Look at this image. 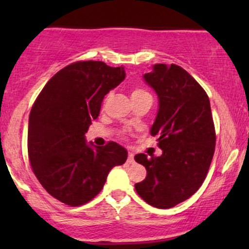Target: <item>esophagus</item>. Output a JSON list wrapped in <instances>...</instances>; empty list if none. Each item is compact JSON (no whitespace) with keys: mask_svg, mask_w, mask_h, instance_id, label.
<instances>
[{"mask_svg":"<svg viewBox=\"0 0 249 249\" xmlns=\"http://www.w3.org/2000/svg\"><path fill=\"white\" fill-rule=\"evenodd\" d=\"M127 162H128V164H133V162H134V158H133V153L132 152H128Z\"/></svg>","mask_w":249,"mask_h":249,"instance_id":"1","label":"esophagus"}]
</instances>
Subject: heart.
<instances>
[{"instance_id": "heart-1", "label": "heart", "mask_w": 249, "mask_h": 249, "mask_svg": "<svg viewBox=\"0 0 249 249\" xmlns=\"http://www.w3.org/2000/svg\"><path fill=\"white\" fill-rule=\"evenodd\" d=\"M151 96L150 93H148V91L145 90V89H142L141 87H136L133 88L132 90V93H131V97L133 98H141V97H148Z\"/></svg>"}]
</instances>
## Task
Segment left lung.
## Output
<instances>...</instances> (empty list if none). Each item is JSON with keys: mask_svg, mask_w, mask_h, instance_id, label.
Here are the masks:
<instances>
[{"mask_svg": "<svg viewBox=\"0 0 249 249\" xmlns=\"http://www.w3.org/2000/svg\"><path fill=\"white\" fill-rule=\"evenodd\" d=\"M142 78L158 96L150 132L158 137L162 153L134 156L147 172L134 188L151 206L171 208L196 193L206 178L215 148L210 99L199 83L176 64H154Z\"/></svg>", "mask_w": 249, "mask_h": 249, "instance_id": "left-lung-1", "label": "left lung"}]
</instances>
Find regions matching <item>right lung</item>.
<instances>
[{"mask_svg":"<svg viewBox=\"0 0 249 249\" xmlns=\"http://www.w3.org/2000/svg\"><path fill=\"white\" fill-rule=\"evenodd\" d=\"M124 79V67L76 62L51 77L34 103L28 125L30 165L45 191L63 204H87L101 192L111 168L126 161L122 145L108 142L99 147L85 139L105 95Z\"/></svg>","mask_w":249,"mask_h":249,"instance_id":"add662e5","label":"right lung"}]
</instances>
